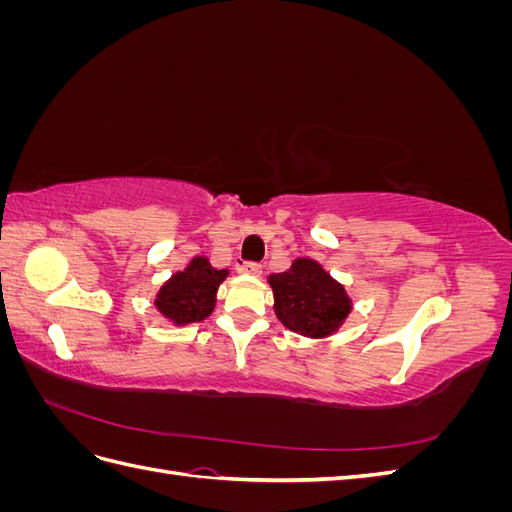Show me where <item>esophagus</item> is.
Masks as SVG:
<instances>
[{
    "mask_svg": "<svg viewBox=\"0 0 512 512\" xmlns=\"http://www.w3.org/2000/svg\"><path fill=\"white\" fill-rule=\"evenodd\" d=\"M241 271H243L245 275H252V277H258V275L262 273V267L258 265V262H243V265H241Z\"/></svg>",
    "mask_w": 512,
    "mask_h": 512,
    "instance_id": "obj_1",
    "label": "esophagus"
}]
</instances>
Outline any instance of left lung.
<instances>
[{
  "instance_id": "1",
  "label": "left lung",
  "mask_w": 512,
  "mask_h": 512,
  "mask_svg": "<svg viewBox=\"0 0 512 512\" xmlns=\"http://www.w3.org/2000/svg\"><path fill=\"white\" fill-rule=\"evenodd\" d=\"M275 316L286 329L309 339H324L344 327L352 299L344 284L314 258H297L284 273H271Z\"/></svg>"
}]
</instances>
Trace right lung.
Masks as SVG:
<instances>
[{
    "label": "right lung",
    "instance_id": "add662e5",
    "mask_svg": "<svg viewBox=\"0 0 512 512\" xmlns=\"http://www.w3.org/2000/svg\"><path fill=\"white\" fill-rule=\"evenodd\" d=\"M228 275V269L211 267L207 256H194L188 267L170 275L160 286L153 305L175 327L203 322L215 309V294Z\"/></svg>",
    "mask_w": 512,
    "mask_h": 512
}]
</instances>
